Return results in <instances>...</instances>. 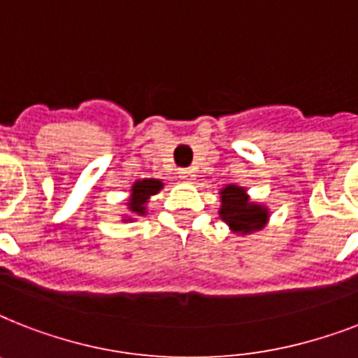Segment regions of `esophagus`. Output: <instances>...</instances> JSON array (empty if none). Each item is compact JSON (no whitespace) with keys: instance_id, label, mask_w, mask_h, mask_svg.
<instances>
[{"instance_id":"esophagus-1","label":"esophagus","mask_w":358,"mask_h":358,"mask_svg":"<svg viewBox=\"0 0 358 358\" xmlns=\"http://www.w3.org/2000/svg\"><path fill=\"white\" fill-rule=\"evenodd\" d=\"M178 176L184 180V182H193V180H194V173L191 169H182L178 173Z\"/></svg>"}]
</instances>
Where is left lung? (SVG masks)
<instances>
[{
  "label": "left lung",
  "mask_w": 358,
  "mask_h": 358,
  "mask_svg": "<svg viewBox=\"0 0 358 358\" xmlns=\"http://www.w3.org/2000/svg\"><path fill=\"white\" fill-rule=\"evenodd\" d=\"M219 217L235 235H250L259 231L270 220L268 206L250 199L246 187L237 184H226L219 191Z\"/></svg>",
  "instance_id": "left-lung-1"
}]
</instances>
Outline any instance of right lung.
Wrapping results in <instances>:
<instances>
[{
  "instance_id": "right-lung-1",
  "label": "right lung",
  "mask_w": 358,
  "mask_h": 358,
  "mask_svg": "<svg viewBox=\"0 0 358 358\" xmlns=\"http://www.w3.org/2000/svg\"><path fill=\"white\" fill-rule=\"evenodd\" d=\"M164 189V182L158 178H139L130 187V196L127 199V213L121 215L123 222H132L136 217L147 215V204L154 194H158Z\"/></svg>"
}]
</instances>
